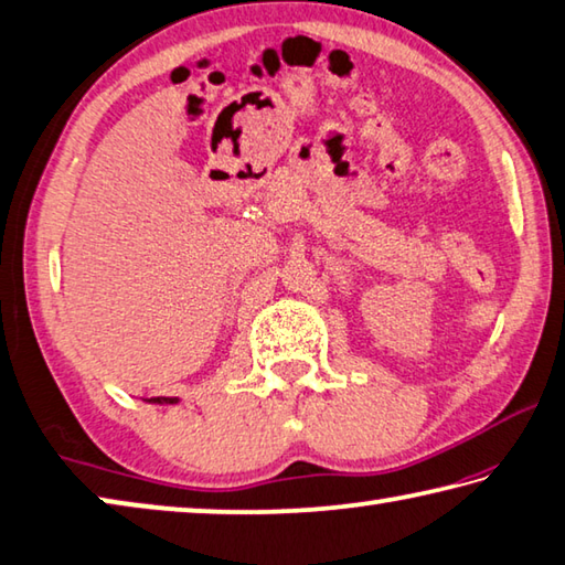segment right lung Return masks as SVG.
<instances>
[{
	"mask_svg": "<svg viewBox=\"0 0 565 565\" xmlns=\"http://www.w3.org/2000/svg\"><path fill=\"white\" fill-rule=\"evenodd\" d=\"M149 404H179V398L174 396H157V398H149Z\"/></svg>",
	"mask_w": 565,
	"mask_h": 565,
	"instance_id": "obj_1",
	"label": "right lung"
}]
</instances>
